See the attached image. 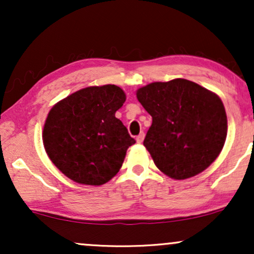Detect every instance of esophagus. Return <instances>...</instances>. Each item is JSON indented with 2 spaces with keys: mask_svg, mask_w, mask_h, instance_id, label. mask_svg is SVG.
Wrapping results in <instances>:
<instances>
[{
  "mask_svg": "<svg viewBox=\"0 0 254 254\" xmlns=\"http://www.w3.org/2000/svg\"><path fill=\"white\" fill-rule=\"evenodd\" d=\"M143 138H144V133L143 132H141L138 136H136L137 143H142V142H143Z\"/></svg>",
  "mask_w": 254,
  "mask_h": 254,
  "instance_id": "obj_1",
  "label": "esophagus"
}]
</instances>
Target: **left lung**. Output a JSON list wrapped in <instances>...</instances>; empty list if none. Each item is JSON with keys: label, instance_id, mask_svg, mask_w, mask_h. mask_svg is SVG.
<instances>
[{"label": "left lung", "instance_id": "1", "mask_svg": "<svg viewBox=\"0 0 254 254\" xmlns=\"http://www.w3.org/2000/svg\"><path fill=\"white\" fill-rule=\"evenodd\" d=\"M136 95L153 118L143 144L166 176H197L220 155L227 116L218 95L185 78L149 83Z\"/></svg>", "mask_w": 254, "mask_h": 254}]
</instances>
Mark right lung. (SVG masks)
<instances>
[{
  "mask_svg": "<svg viewBox=\"0 0 254 254\" xmlns=\"http://www.w3.org/2000/svg\"><path fill=\"white\" fill-rule=\"evenodd\" d=\"M125 99L115 84L87 87L50 110L44 148L64 176L84 185H103L118 173L127 148L136 142L115 116Z\"/></svg>",
  "mask_w": 254,
  "mask_h": 254,
  "instance_id": "add662e5",
  "label": "right lung"
}]
</instances>
